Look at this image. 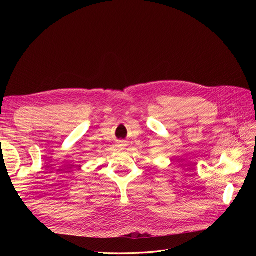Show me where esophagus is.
I'll use <instances>...</instances> for the list:
<instances>
[{
  "mask_svg": "<svg viewBox=\"0 0 256 256\" xmlns=\"http://www.w3.org/2000/svg\"><path fill=\"white\" fill-rule=\"evenodd\" d=\"M124 146H125V144H124V142H120V143H118V147H124Z\"/></svg>",
  "mask_w": 256,
  "mask_h": 256,
  "instance_id": "1",
  "label": "esophagus"
}]
</instances>
